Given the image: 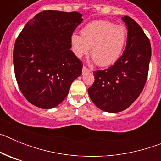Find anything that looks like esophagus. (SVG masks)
Returning <instances> with one entry per match:
<instances>
[{
	"label": "esophagus",
	"mask_w": 161,
	"mask_h": 161,
	"mask_svg": "<svg viewBox=\"0 0 161 161\" xmlns=\"http://www.w3.org/2000/svg\"><path fill=\"white\" fill-rule=\"evenodd\" d=\"M89 68H87V67L86 66H83V68H82V72H83V73H85V72H89Z\"/></svg>",
	"instance_id": "esophagus-1"
}]
</instances>
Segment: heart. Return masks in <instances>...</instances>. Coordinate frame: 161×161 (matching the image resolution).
<instances>
[{"instance_id":"heart-1","label":"heart","mask_w":161,"mask_h":161,"mask_svg":"<svg viewBox=\"0 0 161 161\" xmlns=\"http://www.w3.org/2000/svg\"><path fill=\"white\" fill-rule=\"evenodd\" d=\"M81 36H72L74 54L78 58L86 55L91 48V56L95 63L106 67L116 62L127 39V30L122 25L108 21H93L84 26Z\"/></svg>"}]
</instances>
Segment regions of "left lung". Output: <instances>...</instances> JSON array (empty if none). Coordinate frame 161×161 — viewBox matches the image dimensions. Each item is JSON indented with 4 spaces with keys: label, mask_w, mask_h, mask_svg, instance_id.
Masks as SVG:
<instances>
[{
    "label": "left lung",
    "mask_w": 161,
    "mask_h": 161,
    "mask_svg": "<svg viewBox=\"0 0 161 161\" xmlns=\"http://www.w3.org/2000/svg\"><path fill=\"white\" fill-rule=\"evenodd\" d=\"M122 18L128 30L124 52L114 64L93 72L95 80L88 89L92 102L110 113L128 108L141 93L152 55L150 40L140 25L128 16Z\"/></svg>",
    "instance_id": "1"
}]
</instances>
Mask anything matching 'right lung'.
I'll return each instance as SVG.
<instances>
[{
  "label": "right lung",
  "instance_id": "obj_1",
  "mask_svg": "<svg viewBox=\"0 0 161 161\" xmlns=\"http://www.w3.org/2000/svg\"><path fill=\"white\" fill-rule=\"evenodd\" d=\"M81 16L76 11L44 10L30 20L17 38L15 77L23 96L34 106H57L72 81L81 75L83 64L70 49Z\"/></svg>",
  "mask_w": 161,
  "mask_h": 161
}]
</instances>
